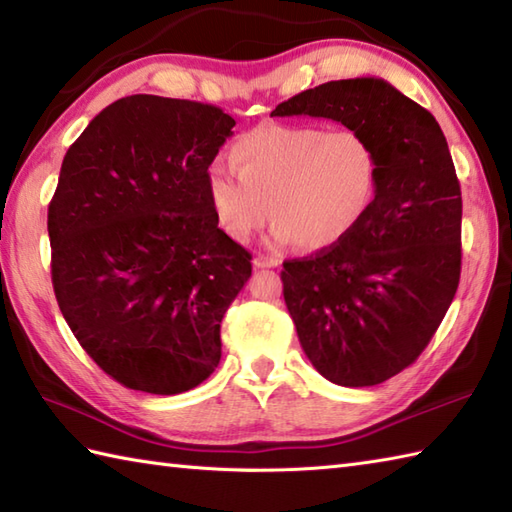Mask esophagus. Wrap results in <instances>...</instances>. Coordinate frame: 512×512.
<instances>
[{
  "mask_svg": "<svg viewBox=\"0 0 512 512\" xmlns=\"http://www.w3.org/2000/svg\"><path fill=\"white\" fill-rule=\"evenodd\" d=\"M279 264H281L279 259L266 257V255H257V257L253 259V266H255V268H277Z\"/></svg>",
  "mask_w": 512,
  "mask_h": 512,
  "instance_id": "obj_1",
  "label": "esophagus"
}]
</instances>
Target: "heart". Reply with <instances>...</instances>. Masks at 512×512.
Wrapping results in <instances>:
<instances>
[{"mask_svg": "<svg viewBox=\"0 0 512 512\" xmlns=\"http://www.w3.org/2000/svg\"><path fill=\"white\" fill-rule=\"evenodd\" d=\"M231 165L206 171V198L220 231L235 244L270 226V246H336L372 209L380 182L374 145L354 129L264 123L239 136Z\"/></svg>", "mask_w": 512, "mask_h": 512, "instance_id": "1", "label": "heart"}]
</instances>
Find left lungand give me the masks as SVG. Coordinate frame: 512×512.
<instances>
[{"label": "left lung", "instance_id": "left-lung-1", "mask_svg": "<svg viewBox=\"0 0 512 512\" xmlns=\"http://www.w3.org/2000/svg\"><path fill=\"white\" fill-rule=\"evenodd\" d=\"M270 116L330 118L380 160L372 209L343 242L284 262V299L314 369L372 387L429 345L460 284L462 193L431 112L376 76L323 83Z\"/></svg>", "mask_w": 512, "mask_h": 512}]
</instances>
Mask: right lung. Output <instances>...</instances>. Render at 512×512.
I'll list each match as a JSON object with an SVG mask.
<instances>
[{"label": "right lung", "instance_id": "obj_1", "mask_svg": "<svg viewBox=\"0 0 512 512\" xmlns=\"http://www.w3.org/2000/svg\"><path fill=\"white\" fill-rule=\"evenodd\" d=\"M233 127L220 107L134 94L63 158L48 206L54 295L83 350L129 389L182 394L222 358L250 253L217 228L206 171Z\"/></svg>", "mask_w": 512, "mask_h": 512}]
</instances>
